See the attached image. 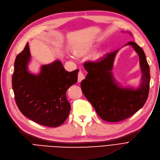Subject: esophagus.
I'll list each match as a JSON object with an SVG mask.
<instances>
[{"label": "esophagus", "mask_w": 160, "mask_h": 160, "mask_svg": "<svg viewBox=\"0 0 160 160\" xmlns=\"http://www.w3.org/2000/svg\"><path fill=\"white\" fill-rule=\"evenodd\" d=\"M84 79V75L82 73V72H79V73H78V82H81V81H82Z\"/></svg>", "instance_id": "esophagus-1"}]
</instances>
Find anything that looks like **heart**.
Returning a JSON list of instances; mask_svg holds the SVG:
<instances>
[{
  "instance_id": "1",
  "label": "heart",
  "mask_w": 160,
  "mask_h": 160,
  "mask_svg": "<svg viewBox=\"0 0 160 160\" xmlns=\"http://www.w3.org/2000/svg\"><path fill=\"white\" fill-rule=\"evenodd\" d=\"M92 48V45H82L81 44L78 47L77 52L79 55H83L88 53Z\"/></svg>"
}]
</instances>
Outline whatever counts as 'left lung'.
<instances>
[{"label":"left lung","instance_id":"1","mask_svg":"<svg viewBox=\"0 0 160 160\" xmlns=\"http://www.w3.org/2000/svg\"><path fill=\"white\" fill-rule=\"evenodd\" d=\"M127 45L132 46L139 56L142 76L137 88L123 87L114 77L112 71L119 50L84 64L88 74L81 82L82 92L98 115L108 122H118L133 116L143 107L148 96L151 76L145 54L134 42Z\"/></svg>","mask_w":160,"mask_h":160}]
</instances>
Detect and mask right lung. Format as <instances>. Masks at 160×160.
I'll use <instances>...</instances> for the list:
<instances>
[{
    "mask_svg": "<svg viewBox=\"0 0 160 160\" xmlns=\"http://www.w3.org/2000/svg\"><path fill=\"white\" fill-rule=\"evenodd\" d=\"M30 59L27 43L14 63L12 88L17 105L24 116L35 123L59 127L68 117L70 105L66 92L77 82L79 70L69 72L56 60L41 66L40 72L34 74L28 71Z\"/></svg>",
    "mask_w": 160,
    "mask_h": 160,
    "instance_id": "right-lung-1",
    "label": "right lung"
}]
</instances>
